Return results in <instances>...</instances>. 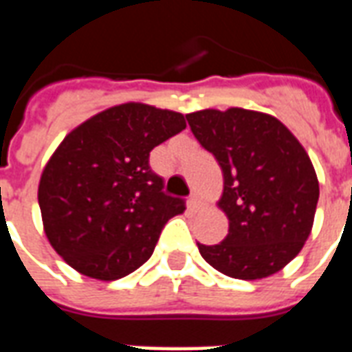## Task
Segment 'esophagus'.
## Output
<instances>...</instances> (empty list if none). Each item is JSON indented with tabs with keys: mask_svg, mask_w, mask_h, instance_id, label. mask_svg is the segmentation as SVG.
Returning a JSON list of instances; mask_svg holds the SVG:
<instances>
[{
	"mask_svg": "<svg viewBox=\"0 0 352 352\" xmlns=\"http://www.w3.org/2000/svg\"><path fill=\"white\" fill-rule=\"evenodd\" d=\"M188 207H190L192 211H196V209L199 207V199H198V196H196V194H192L190 198H188Z\"/></svg>",
	"mask_w": 352,
	"mask_h": 352,
	"instance_id": "1",
	"label": "esophagus"
}]
</instances>
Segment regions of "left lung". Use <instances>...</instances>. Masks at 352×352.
Here are the masks:
<instances>
[{"instance_id":"8db88e82","label":"left lung","mask_w":352,"mask_h":352,"mask_svg":"<svg viewBox=\"0 0 352 352\" xmlns=\"http://www.w3.org/2000/svg\"><path fill=\"white\" fill-rule=\"evenodd\" d=\"M194 138L224 177L219 207L228 236L198 243L207 264L228 277H270L302 251L318 201L315 168L302 143L275 116L230 107L186 115Z\"/></svg>"}]
</instances>
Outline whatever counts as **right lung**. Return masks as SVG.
Wrapping results in <instances>:
<instances>
[{
    "mask_svg": "<svg viewBox=\"0 0 352 352\" xmlns=\"http://www.w3.org/2000/svg\"><path fill=\"white\" fill-rule=\"evenodd\" d=\"M184 128L181 113L131 101L65 135L43 169L37 198L45 234L73 270L116 280L151 258L184 199L164 192L148 154Z\"/></svg>",
    "mask_w": 352,
    "mask_h": 352,
    "instance_id": "obj_1",
    "label": "right lung"
}]
</instances>
